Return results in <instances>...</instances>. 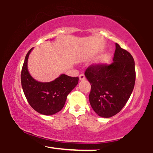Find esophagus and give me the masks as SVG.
<instances>
[{
  "instance_id": "obj_1",
  "label": "esophagus",
  "mask_w": 153,
  "mask_h": 153,
  "mask_svg": "<svg viewBox=\"0 0 153 153\" xmlns=\"http://www.w3.org/2000/svg\"><path fill=\"white\" fill-rule=\"evenodd\" d=\"M84 79H85L84 74H81L80 75H79V80H80V81H83V80H84Z\"/></svg>"
}]
</instances>
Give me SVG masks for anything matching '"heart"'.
Returning a JSON list of instances; mask_svg holds the SVG:
<instances>
[{
    "label": "heart",
    "instance_id": "b5f03b06",
    "mask_svg": "<svg viewBox=\"0 0 153 153\" xmlns=\"http://www.w3.org/2000/svg\"><path fill=\"white\" fill-rule=\"evenodd\" d=\"M110 55L108 53H105V54H103L102 55L99 57L98 62L100 64H105V63H107L110 60Z\"/></svg>",
    "mask_w": 153,
    "mask_h": 153
}]
</instances>
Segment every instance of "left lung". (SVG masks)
Wrapping results in <instances>:
<instances>
[{"instance_id": "obj_1", "label": "left lung", "mask_w": 153, "mask_h": 153, "mask_svg": "<svg viewBox=\"0 0 153 153\" xmlns=\"http://www.w3.org/2000/svg\"><path fill=\"white\" fill-rule=\"evenodd\" d=\"M113 62L91 65L85 76L91 84L89 101L98 116L109 118L124 108L134 90L136 71L132 55L116 43Z\"/></svg>"}]
</instances>
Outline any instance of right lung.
Masks as SVG:
<instances>
[{
    "instance_id": "1",
    "label": "right lung",
    "mask_w": 153,
    "mask_h": 153,
    "mask_svg": "<svg viewBox=\"0 0 153 153\" xmlns=\"http://www.w3.org/2000/svg\"><path fill=\"white\" fill-rule=\"evenodd\" d=\"M31 48L25 57L21 72L24 94L33 110L44 115H52L62 110L67 97L79 82V77L61 74L51 82H39L29 74L27 62Z\"/></svg>"
}]
</instances>
